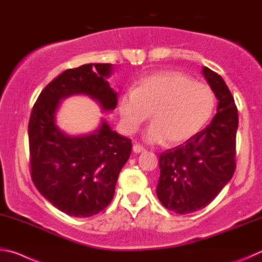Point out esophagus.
<instances>
[{
    "instance_id": "34e87169",
    "label": "esophagus",
    "mask_w": 262,
    "mask_h": 262,
    "mask_svg": "<svg viewBox=\"0 0 262 262\" xmlns=\"http://www.w3.org/2000/svg\"><path fill=\"white\" fill-rule=\"evenodd\" d=\"M133 151H134L135 154H140V152L145 151V147L141 144H134V146H133Z\"/></svg>"
}]
</instances>
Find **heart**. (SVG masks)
Returning <instances> with one entry per match:
<instances>
[{"mask_svg":"<svg viewBox=\"0 0 262 262\" xmlns=\"http://www.w3.org/2000/svg\"><path fill=\"white\" fill-rule=\"evenodd\" d=\"M216 99L208 85L175 71L142 78L135 90L122 93L118 101L123 127L134 133L149 119L154 123L146 140L177 145L196 136L211 118Z\"/></svg>","mask_w":262,"mask_h":262,"instance_id":"1","label":"heart"}]
</instances>
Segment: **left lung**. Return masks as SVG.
I'll use <instances>...</instances> for the list:
<instances>
[{
	"label": "left lung",
	"mask_w": 262,
	"mask_h": 262,
	"mask_svg": "<svg viewBox=\"0 0 262 262\" xmlns=\"http://www.w3.org/2000/svg\"><path fill=\"white\" fill-rule=\"evenodd\" d=\"M203 74L219 101L215 117L192 139L159 156L157 197L178 214L207 206L236 169L238 112L235 99L217 73L204 66Z\"/></svg>",
	"instance_id": "1"
}]
</instances>
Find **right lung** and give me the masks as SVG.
Masks as SVG:
<instances>
[{
	"instance_id": "obj_1",
	"label": "right lung",
	"mask_w": 262,
	"mask_h": 262,
	"mask_svg": "<svg viewBox=\"0 0 262 262\" xmlns=\"http://www.w3.org/2000/svg\"><path fill=\"white\" fill-rule=\"evenodd\" d=\"M111 64L69 69L42 90L28 122L31 177L46 199L69 215L88 217L103 211L115 196L117 180L132 151V141L105 121L92 135L71 137L59 130L55 113L59 101L85 94L104 111L115 110V93L105 80Z\"/></svg>"
}]
</instances>
